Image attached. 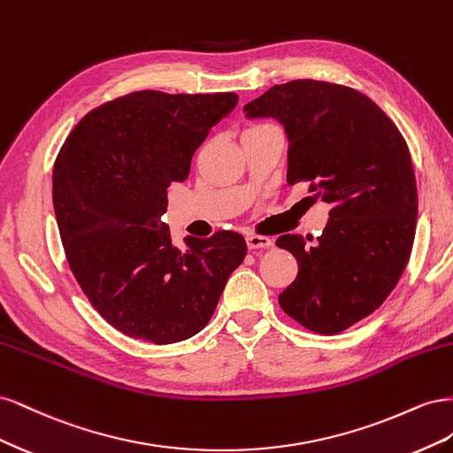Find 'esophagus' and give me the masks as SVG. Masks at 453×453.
Segmentation results:
<instances>
[{"mask_svg":"<svg viewBox=\"0 0 453 453\" xmlns=\"http://www.w3.org/2000/svg\"><path fill=\"white\" fill-rule=\"evenodd\" d=\"M245 242H248V248H250V250H266V248H272V240L266 238V236L248 234V238H245Z\"/></svg>","mask_w":453,"mask_h":453,"instance_id":"1","label":"esophagus"}]
</instances>
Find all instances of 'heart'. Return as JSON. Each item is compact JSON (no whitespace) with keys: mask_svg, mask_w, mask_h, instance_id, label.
<instances>
[{"mask_svg":"<svg viewBox=\"0 0 453 453\" xmlns=\"http://www.w3.org/2000/svg\"><path fill=\"white\" fill-rule=\"evenodd\" d=\"M257 127H263V125H251V127H248L245 130H250V128H257Z\"/></svg>","mask_w":453,"mask_h":453,"instance_id":"1","label":"heart"}]
</instances>
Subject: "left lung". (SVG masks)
Wrapping results in <instances>:
<instances>
[{"label": "left lung", "instance_id": "8db88e82", "mask_svg": "<svg viewBox=\"0 0 453 453\" xmlns=\"http://www.w3.org/2000/svg\"><path fill=\"white\" fill-rule=\"evenodd\" d=\"M243 111L281 122L287 183L333 205L313 245L278 238L298 263L280 306L308 331H346L383 304L412 253L418 187L403 134L368 96L313 79L273 85Z\"/></svg>", "mask_w": 453, "mask_h": 453}]
</instances>
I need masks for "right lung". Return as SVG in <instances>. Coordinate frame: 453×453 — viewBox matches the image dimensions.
<instances>
[{
  "mask_svg": "<svg viewBox=\"0 0 453 453\" xmlns=\"http://www.w3.org/2000/svg\"><path fill=\"white\" fill-rule=\"evenodd\" d=\"M238 104L234 92L140 90L81 119L52 170V203L81 289L117 331L173 344L208 325L230 273L248 255L238 232L172 243L160 221L168 187Z\"/></svg>",
  "mask_w": 453,
  "mask_h": 453,
  "instance_id": "obj_1",
  "label": "right lung"
}]
</instances>
